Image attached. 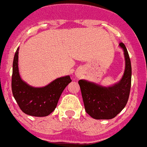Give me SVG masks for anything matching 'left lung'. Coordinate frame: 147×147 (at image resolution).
<instances>
[{"label": "left lung", "instance_id": "1", "mask_svg": "<svg viewBox=\"0 0 147 147\" xmlns=\"http://www.w3.org/2000/svg\"><path fill=\"white\" fill-rule=\"evenodd\" d=\"M124 51L125 68L121 80L109 87H104L85 80L78 83L81 90L85 109L96 120H109L116 117L125 107L131 86V64L124 43L120 42Z\"/></svg>", "mask_w": 147, "mask_h": 147}]
</instances>
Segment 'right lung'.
<instances>
[{
    "label": "right lung",
    "mask_w": 147,
    "mask_h": 147,
    "mask_svg": "<svg viewBox=\"0 0 147 147\" xmlns=\"http://www.w3.org/2000/svg\"><path fill=\"white\" fill-rule=\"evenodd\" d=\"M19 48L13 61L11 89L13 96L23 112L34 117H46L57 107L66 86L72 80L69 75L57 78L47 86L35 88L22 80L18 68Z\"/></svg>",
    "instance_id": "obj_1"
}]
</instances>
